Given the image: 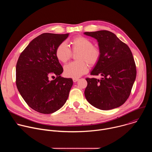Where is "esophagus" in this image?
I'll return each mask as SVG.
<instances>
[{
	"label": "esophagus",
	"instance_id": "obj_1",
	"mask_svg": "<svg viewBox=\"0 0 152 152\" xmlns=\"http://www.w3.org/2000/svg\"><path fill=\"white\" fill-rule=\"evenodd\" d=\"M79 80V79L78 78H73V81L74 82H76L77 81H78Z\"/></svg>",
	"mask_w": 152,
	"mask_h": 152
}]
</instances>
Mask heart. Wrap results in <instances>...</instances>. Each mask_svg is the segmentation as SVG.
<instances>
[{"mask_svg": "<svg viewBox=\"0 0 152 152\" xmlns=\"http://www.w3.org/2000/svg\"><path fill=\"white\" fill-rule=\"evenodd\" d=\"M71 45L72 49L65 42L61 43L56 49L55 55L60 62L66 63L72 56V51L74 53H79L76 59L79 61L71 62L64 68V73L66 77L78 78L88 72V67L86 62L93 67L99 62L101 51L99 48L93 46V42L91 39L83 36L74 38Z\"/></svg>", "mask_w": 152, "mask_h": 152, "instance_id": "obj_1", "label": "heart"}]
</instances>
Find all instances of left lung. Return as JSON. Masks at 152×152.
I'll list each match as a JSON object with an SVG mask.
<instances>
[{"instance_id":"8db88e82","label":"left lung","mask_w":152,"mask_h":152,"mask_svg":"<svg viewBox=\"0 0 152 152\" xmlns=\"http://www.w3.org/2000/svg\"><path fill=\"white\" fill-rule=\"evenodd\" d=\"M96 38L101 51L99 62L91 72L100 80L86 78L85 96L93 106L110 110L121 106L129 98L137 76L135 62L128 46L108 31L85 32Z\"/></svg>"}]
</instances>
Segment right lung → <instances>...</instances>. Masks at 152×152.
<instances>
[{"label": "right lung", "mask_w": 152, "mask_h": 152, "mask_svg": "<svg viewBox=\"0 0 152 152\" xmlns=\"http://www.w3.org/2000/svg\"><path fill=\"white\" fill-rule=\"evenodd\" d=\"M69 35H39L30 42L17 61V89L28 106L39 113L56 112L69 97L73 80L60 76L63 69L55 55L57 47ZM55 75L56 79L50 80Z\"/></svg>", "instance_id": "obj_1"}]
</instances>
